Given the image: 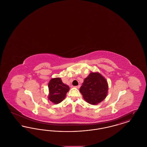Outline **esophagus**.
Segmentation results:
<instances>
[{"label": "esophagus", "instance_id": "34e87169", "mask_svg": "<svg viewBox=\"0 0 147 147\" xmlns=\"http://www.w3.org/2000/svg\"><path fill=\"white\" fill-rule=\"evenodd\" d=\"M73 87L76 88L77 89H79V88L80 87V85H77V86H73Z\"/></svg>", "mask_w": 147, "mask_h": 147}]
</instances>
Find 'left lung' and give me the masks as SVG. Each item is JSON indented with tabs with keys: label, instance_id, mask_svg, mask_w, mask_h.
Returning <instances> with one entry per match:
<instances>
[{
	"label": "left lung",
	"instance_id": "8db88e82",
	"mask_svg": "<svg viewBox=\"0 0 147 147\" xmlns=\"http://www.w3.org/2000/svg\"><path fill=\"white\" fill-rule=\"evenodd\" d=\"M108 83L98 72H91L84 79L79 91L84 100L91 105H97L107 96Z\"/></svg>",
	"mask_w": 147,
	"mask_h": 147
}]
</instances>
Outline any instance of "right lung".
<instances>
[{
	"instance_id": "right-lung-1",
	"label": "right lung",
	"mask_w": 147,
	"mask_h": 147,
	"mask_svg": "<svg viewBox=\"0 0 147 147\" xmlns=\"http://www.w3.org/2000/svg\"><path fill=\"white\" fill-rule=\"evenodd\" d=\"M49 94L48 98L55 104L61 102L66 96L69 87L64 84L61 78H55L49 80L48 84Z\"/></svg>"
}]
</instances>
